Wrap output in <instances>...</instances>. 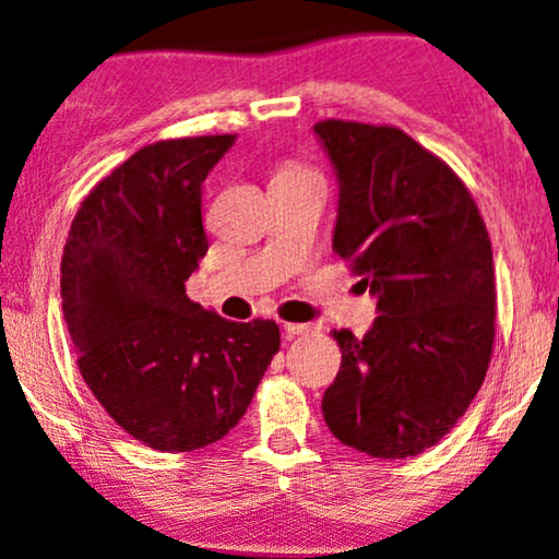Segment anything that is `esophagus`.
<instances>
[{"label":"esophagus","mask_w":559,"mask_h":559,"mask_svg":"<svg viewBox=\"0 0 559 559\" xmlns=\"http://www.w3.org/2000/svg\"><path fill=\"white\" fill-rule=\"evenodd\" d=\"M311 330V324H299V322H284V332L286 337H296V334H307Z\"/></svg>","instance_id":"obj_1"}]
</instances>
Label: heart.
<instances>
[{
    "mask_svg": "<svg viewBox=\"0 0 559 559\" xmlns=\"http://www.w3.org/2000/svg\"><path fill=\"white\" fill-rule=\"evenodd\" d=\"M286 168H296V166H286Z\"/></svg>",
    "mask_w": 559,
    "mask_h": 559,
    "instance_id": "obj_1",
    "label": "heart"
}]
</instances>
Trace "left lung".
<instances>
[{
  "label": "left lung",
  "mask_w": 559,
  "mask_h": 559,
  "mask_svg": "<svg viewBox=\"0 0 559 559\" xmlns=\"http://www.w3.org/2000/svg\"><path fill=\"white\" fill-rule=\"evenodd\" d=\"M340 183L332 248L378 299L373 330H334L322 414L342 444L414 457L467 412L496 337L493 250L448 163L389 124H314Z\"/></svg>",
  "instance_id": "left-lung-1"
}]
</instances>
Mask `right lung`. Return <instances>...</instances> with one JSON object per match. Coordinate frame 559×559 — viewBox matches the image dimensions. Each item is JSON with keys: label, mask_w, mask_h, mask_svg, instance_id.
<instances>
[{"label": "right lung", "mask_w": 559, "mask_h": 559, "mask_svg": "<svg viewBox=\"0 0 559 559\" xmlns=\"http://www.w3.org/2000/svg\"><path fill=\"white\" fill-rule=\"evenodd\" d=\"M235 135L160 140L94 186L71 222L61 299L81 376L160 452L222 440L281 347L273 319L229 322L186 296L206 255L202 183Z\"/></svg>", "instance_id": "obj_1"}]
</instances>
